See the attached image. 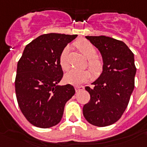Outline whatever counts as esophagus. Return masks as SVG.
I'll list each match as a JSON object with an SVG mask.
<instances>
[{"instance_id":"1","label":"esophagus","mask_w":147,"mask_h":147,"mask_svg":"<svg viewBox=\"0 0 147 147\" xmlns=\"http://www.w3.org/2000/svg\"><path fill=\"white\" fill-rule=\"evenodd\" d=\"M84 88H85L83 87V86H76L75 87V89H76V92H79V91H82V90H84Z\"/></svg>"}]
</instances>
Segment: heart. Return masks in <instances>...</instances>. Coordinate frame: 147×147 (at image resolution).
<instances>
[{"mask_svg":"<svg viewBox=\"0 0 147 147\" xmlns=\"http://www.w3.org/2000/svg\"><path fill=\"white\" fill-rule=\"evenodd\" d=\"M78 49L85 57L88 59V66L94 73H98L101 69V63L96 57L98 50L94 45L88 40H82L78 42ZM70 51L69 46L63 49L59 58L60 65L62 69H66L69 66V53ZM92 77V74L88 70H77L71 69L65 74V80L67 83L78 85L87 82Z\"/></svg>","mask_w":147,"mask_h":147,"instance_id":"1","label":"heart"}]
</instances>
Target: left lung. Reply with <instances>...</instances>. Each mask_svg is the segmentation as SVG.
Returning <instances> with one entry per match:
<instances>
[{
	"label": "left lung",
	"instance_id": "1",
	"mask_svg": "<svg viewBox=\"0 0 147 147\" xmlns=\"http://www.w3.org/2000/svg\"><path fill=\"white\" fill-rule=\"evenodd\" d=\"M85 38L99 50L103 66L94 88L85 87L91 99L83 107V115L92 125H111L121 118L134 88V55L121 40L106 36Z\"/></svg>",
	"mask_w": 147,
	"mask_h": 147
}]
</instances>
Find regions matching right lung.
<instances>
[{
	"label": "right lung",
	"mask_w": 147,
	"mask_h": 147,
	"mask_svg": "<svg viewBox=\"0 0 147 147\" xmlns=\"http://www.w3.org/2000/svg\"><path fill=\"white\" fill-rule=\"evenodd\" d=\"M77 35L43 34L26 45L17 63L15 91L26 120L40 128L59 123L66 102L76 91L72 85H59L63 76L59 58Z\"/></svg>",
	"instance_id": "add662e5"
}]
</instances>
